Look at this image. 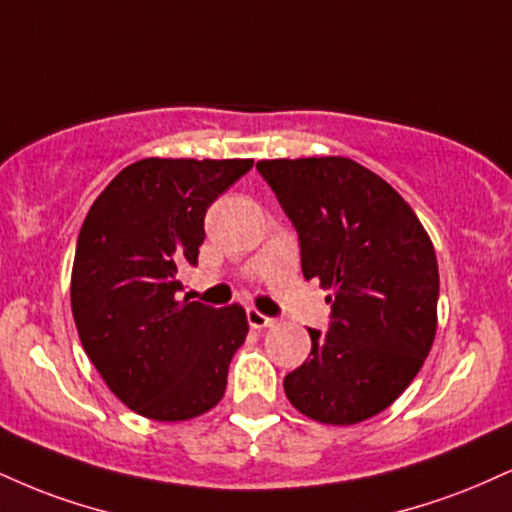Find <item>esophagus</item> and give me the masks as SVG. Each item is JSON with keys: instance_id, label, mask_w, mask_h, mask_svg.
Listing matches in <instances>:
<instances>
[{"instance_id": "esophagus-1", "label": "esophagus", "mask_w": 512, "mask_h": 512, "mask_svg": "<svg viewBox=\"0 0 512 512\" xmlns=\"http://www.w3.org/2000/svg\"><path fill=\"white\" fill-rule=\"evenodd\" d=\"M248 322H250L252 329H267V326H274L276 324V319L262 315L260 310L250 307V310H248Z\"/></svg>"}]
</instances>
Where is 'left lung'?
Returning <instances> with one entry per match:
<instances>
[{"label":"left lung","instance_id":"1","mask_svg":"<svg viewBox=\"0 0 512 512\" xmlns=\"http://www.w3.org/2000/svg\"><path fill=\"white\" fill-rule=\"evenodd\" d=\"M300 238L305 279L329 288L326 334L286 374L295 410L334 427L379 415L417 377L436 336L432 238L384 178L348 157L262 159Z\"/></svg>","mask_w":512,"mask_h":512}]
</instances>
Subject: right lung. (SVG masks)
I'll return each instance as SVG.
<instances>
[{
  "instance_id": "add662e5",
  "label": "right lung",
  "mask_w": 512,
  "mask_h": 512,
  "mask_svg": "<svg viewBox=\"0 0 512 512\" xmlns=\"http://www.w3.org/2000/svg\"><path fill=\"white\" fill-rule=\"evenodd\" d=\"M250 169L252 159H140L80 226L71 272L80 343L109 391L147 420H193L224 398L248 317L240 305L178 300V272L197 264L207 207Z\"/></svg>"
}]
</instances>
